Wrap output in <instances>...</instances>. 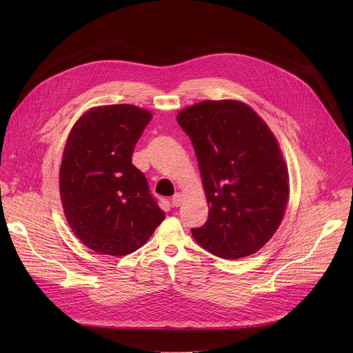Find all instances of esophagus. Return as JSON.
Returning a JSON list of instances; mask_svg holds the SVG:
<instances>
[{
    "label": "esophagus",
    "instance_id": "obj_1",
    "mask_svg": "<svg viewBox=\"0 0 353 353\" xmlns=\"http://www.w3.org/2000/svg\"><path fill=\"white\" fill-rule=\"evenodd\" d=\"M181 203H183V194H180V192L174 194L173 198H172V205L177 208V207L181 205Z\"/></svg>",
    "mask_w": 353,
    "mask_h": 353
}]
</instances>
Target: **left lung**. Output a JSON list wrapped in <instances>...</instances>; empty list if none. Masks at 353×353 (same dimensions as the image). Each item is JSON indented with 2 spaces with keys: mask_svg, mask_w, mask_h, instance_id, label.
<instances>
[{
  "mask_svg": "<svg viewBox=\"0 0 353 353\" xmlns=\"http://www.w3.org/2000/svg\"><path fill=\"white\" fill-rule=\"evenodd\" d=\"M177 123L190 137L210 208L191 233L225 260L259 251L276 232L289 196L278 141L264 120L237 100H205L183 109Z\"/></svg>",
  "mask_w": 353,
  "mask_h": 353,
  "instance_id": "left-lung-1",
  "label": "left lung"
}]
</instances>
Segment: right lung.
Returning a JSON list of instances; mask_svg holds the SVG:
<instances>
[{
	"label": "right lung",
	"mask_w": 353,
	"mask_h": 353,
	"mask_svg": "<svg viewBox=\"0 0 353 353\" xmlns=\"http://www.w3.org/2000/svg\"><path fill=\"white\" fill-rule=\"evenodd\" d=\"M152 119L131 105L99 106L72 127L60 168V195L75 236L90 250L127 256L165 219L132 152Z\"/></svg>",
	"instance_id": "obj_1"
}]
</instances>
